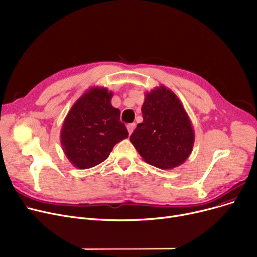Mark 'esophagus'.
Wrapping results in <instances>:
<instances>
[{
  "instance_id": "1",
  "label": "esophagus",
  "mask_w": 257,
  "mask_h": 257,
  "mask_svg": "<svg viewBox=\"0 0 257 257\" xmlns=\"http://www.w3.org/2000/svg\"><path fill=\"white\" fill-rule=\"evenodd\" d=\"M127 129H128L129 135H131V133L135 131V129H136V124H135V122H132V124H128L127 125Z\"/></svg>"
}]
</instances>
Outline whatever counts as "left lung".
<instances>
[{"label": "left lung", "mask_w": 257, "mask_h": 257, "mask_svg": "<svg viewBox=\"0 0 257 257\" xmlns=\"http://www.w3.org/2000/svg\"><path fill=\"white\" fill-rule=\"evenodd\" d=\"M144 120L130 137L143 160L160 169L182 165L191 154L194 130L180 98L165 86L145 94Z\"/></svg>", "instance_id": "1"}]
</instances>
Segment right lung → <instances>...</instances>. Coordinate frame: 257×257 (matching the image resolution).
I'll return each instance as SVG.
<instances>
[{"mask_svg":"<svg viewBox=\"0 0 257 257\" xmlns=\"http://www.w3.org/2000/svg\"><path fill=\"white\" fill-rule=\"evenodd\" d=\"M113 93L104 87H91L73 104L61 129L66 158L77 169L104 162L114 145L128 138L120 111L111 105Z\"/></svg>","mask_w":257,"mask_h":257,"instance_id":"add662e5","label":"right lung"}]
</instances>
